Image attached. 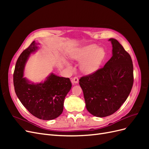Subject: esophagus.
Listing matches in <instances>:
<instances>
[{"mask_svg":"<svg viewBox=\"0 0 149 149\" xmlns=\"http://www.w3.org/2000/svg\"><path fill=\"white\" fill-rule=\"evenodd\" d=\"M79 82V79L77 77H74L71 79V83L73 84H76Z\"/></svg>","mask_w":149,"mask_h":149,"instance_id":"obj_1","label":"esophagus"}]
</instances>
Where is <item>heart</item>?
Wrapping results in <instances>:
<instances>
[{
    "label": "heart",
    "mask_w": 149,
    "mask_h": 149,
    "mask_svg": "<svg viewBox=\"0 0 149 149\" xmlns=\"http://www.w3.org/2000/svg\"><path fill=\"white\" fill-rule=\"evenodd\" d=\"M71 58L81 61L79 68L83 73L92 74L99 70L106 56L104 49L96 45H88L72 52ZM68 67L70 65L68 64Z\"/></svg>",
    "instance_id": "1"
}]
</instances>
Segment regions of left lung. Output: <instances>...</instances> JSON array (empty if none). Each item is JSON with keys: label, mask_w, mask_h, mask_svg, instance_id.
I'll return each instance as SVG.
<instances>
[{"label": "left lung", "mask_w": 149, "mask_h": 149, "mask_svg": "<svg viewBox=\"0 0 149 149\" xmlns=\"http://www.w3.org/2000/svg\"><path fill=\"white\" fill-rule=\"evenodd\" d=\"M109 41L112 45L111 59L104 67L79 79L86 109L99 118L118 111L127 100L134 83L131 57L118 40Z\"/></svg>", "instance_id": "obj_1"}]
</instances>
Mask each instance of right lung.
I'll return each mask as SVG.
<instances>
[{
    "mask_svg": "<svg viewBox=\"0 0 149 149\" xmlns=\"http://www.w3.org/2000/svg\"><path fill=\"white\" fill-rule=\"evenodd\" d=\"M37 45L33 41L18 58L13 73V85L18 98L29 112L40 119L52 120L62 113L65 98L72 85L68 78L53 73L44 82L37 84L24 78L26 62L30 54L38 49Z\"/></svg>",
    "mask_w": 149,
    "mask_h": 149,
    "instance_id": "obj_1",
    "label": "right lung"
}]
</instances>
